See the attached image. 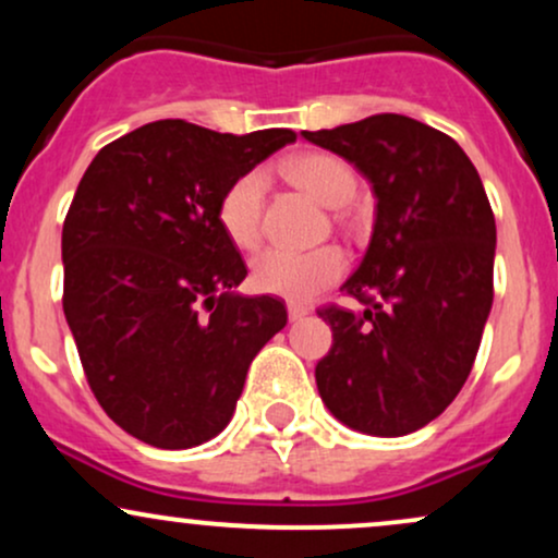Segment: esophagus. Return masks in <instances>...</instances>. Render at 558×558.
<instances>
[{"label":"esophagus","instance_id":"esophagus-1","mask_svg":"<svg viewBox=\"0 0 558 558\" xmlns=\"http://www.w3.org/2000/svg\"><path fill=\"white\" fill-rule=\"evenodd\" d=\"M306 315H310V306L296 304V301H288V319H291V323H296V319Z\"/></svg>","mask_w":558,"mask_h":558}]
</instances>
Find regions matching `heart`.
Returning <instances> with one entry per match:
<instances>
[{
    "label": "heart",
    "instance_id": "1",
    "mask_svg": "<svg viewBox=\"0 0 558 558\" xmlns=\"http://www.w3.org/2000/svg\"><path fill=\"white\" fill-rule=\"evenodd\" d=\"M286 175L315 196L325 207H343L356 191V178L343 159L330 155H301L286 165ZM265 172H243L228 185L217 204L220 228L235 246L248 248L259 241L262 202H265ZM345 270V257L336 246L293 252L272 246L252 262V283L262 293L288 301H310L336 283Z\"/></svg>",
    "mask_w": 558,
    "mask_h": 558
}]
</instances>
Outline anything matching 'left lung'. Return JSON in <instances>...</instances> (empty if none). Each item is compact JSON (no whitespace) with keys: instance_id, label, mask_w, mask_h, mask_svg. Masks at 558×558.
Here are the masks:
<instances>
[{"instance_id":"left-lung-1","label":"left lung","mask_w":558,"mask_h":558,"mask_svg":"<svg viewBox=\"0 0 558 558\" xmlns=\"http://www.w3.org/2000/svg\"><path fill=\"white\" fill-rule=\"evenodd\" d=\"M301 136L354 165L377 198L373 239L343 283L367 306L319 312L332 345L317 390L351 430L409 435L457 399L488 323L496 220L483 181L457 141L407 114Z\"/></svg>"}]
</instances>
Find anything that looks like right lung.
Masks as SVG:
<instances>
[{
    "label": "right lung",
    "mask_w": 558,
    "mask_h": 558,
    "mask_svg": "<svg viewBox=\"0 0 558 558\" xmlns=\"http://www.w3.org/2000/svg\"><path fill=\"white\" fill-rule=\"evenodd\" d=\"M293 141L157 120L83 172L62 226V306L96 401L133 438L178 451L220 435L248 364L283 330L278 299L235 293L246 265L217 204Z\"/></svg>",
    "instance_id": "right-lung-1"
}]
</instances>
